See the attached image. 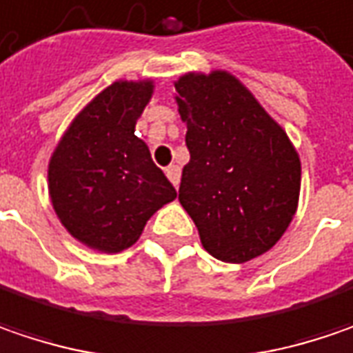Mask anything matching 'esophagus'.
I'll return each instance as SVG.
<instances>
[{"instance_id":"1","label":"esophagus","mask_w":353,"mask_h":353,"mask_svg":"<svg viewBox=\"0 0 353 353\" xmlns=\"http://www.w3.org/2000/svg\"><path fill=\"white\" fill-rule=\"evenodd\" d=\"M165 172H167L168 181L172 183V186H179V183H181V168L176 167V165H168L165 168Z\"/></svg>"}]
</instances>
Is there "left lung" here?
I'll use <instances>...</instances> for the list:
<instances>
[{"mask_svg":"<svg viewBox=\"0 0 353 353\" xmlns=\"http://www.w3.org/2000/svg\"><path fill=\"white\" fill-rule=\"evenodd\" d=\"M190 161L179 201L204 250L242 264L282 238L298 208L302 167L286 131L228 71L174 81Z\"/></svg>","mask_w":353,"mask_h":353,"instance_id":"8db88e82","label":"left lung"}]
</instances>
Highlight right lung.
<instances>
[{
    "label": "right lung",
    "mask_w": 353,
    "mask_h": 353,
    "mask_svg": "<svg viewBox=\"0 0 353 353\" xmlns=\"http://www.w3.org/2000/svg\"><path fill=\"white\" fill-rule=\"evenodd\" d=\"M152 81H115L79 115L51 154L49 196L61 224L85 246L115 254L132 246L150 216L176 199L134 125Z\"/></svg>",
    "instance_id": "1"
}]
</instances>
